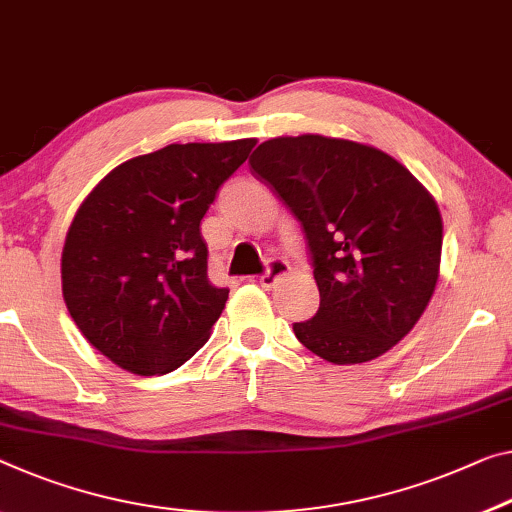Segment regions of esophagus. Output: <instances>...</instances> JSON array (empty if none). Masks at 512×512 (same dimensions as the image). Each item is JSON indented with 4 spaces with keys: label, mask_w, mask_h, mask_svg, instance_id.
<instances>
[{
    "label": "esophagus",
    "mask_w": 512,
    "mask_h": 512,
    "mask_svg": "<svg viewBox=\"0 0 512 512\" xmlns=\"http://www.w3.org/2000/svg\"><path fill=\"white\" fill-rule=\"evenodd\" d=\"M288 274H290V265L286 261H274L270 267H267V272L258 277V283H261L265 290H270L277 286L281 279H286Z\"/></svg>",
    "instance_id": "34e87169"
}]
</instances>
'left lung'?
Returning a JSON list of instances; mask_svg holds the SVG:
<instances>
[{
    "label": "left lung",
    "instance_id": "left-lung-1",
    "mask_svg": "<svg viewBox=\"0 0 512 512\" xmlns=\"http://www.w3.org/2000/svg\"><path fill=\"white\" fill-rule=\"evenodd\" d=\"M251 171L302 222L320 309L293 332L338 366L389 352L426 311L442 263V215L412 171L380 148L325 135L274 137Z\"/></svg>",
    "mask_w": 512,
    "mask_h": 512
}]
</instances>
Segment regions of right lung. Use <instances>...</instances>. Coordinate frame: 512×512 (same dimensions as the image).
Wrapping results in <instances>:
<instances>
[{"label":"right lung","instance_id":"right-lung-1","mask_svg":"<svg viewBox=\"0 0 512 512\" xmlns=\"http://www.w3.org/2000/svg\"><path fill=\"white\" fill-rule=\"evenodd\" d=\"M256 139L169 144L93 187L61 251L70 318L100 355L135 375H164L196 355L229 290L208 281L201 219Z\"/></svg>","mask_w":512,"mask_h":512}]
</instances>
